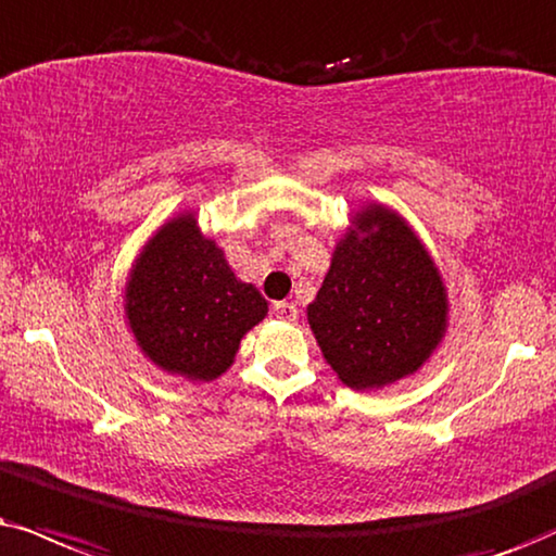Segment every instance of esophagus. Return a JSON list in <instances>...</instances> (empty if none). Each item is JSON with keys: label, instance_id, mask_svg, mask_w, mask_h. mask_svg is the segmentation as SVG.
Returning <instances> with one entry per match:
<instances>
[{"label": "esophagus", "instance_id": "obj_1", "mask_svg": "<svg viewBox=\"0 0 556 556\" xmlns=\"http://www.w3.org/2000/svg\"><path fill=\"white\" fill-rule=\"evenodd\" d=\"M273 314H276L278 319L296 321L299 309H296V306H293V304H289V301H276V304H273Z\"/></svg>", "mask_w": 556, "mask_h": 556}]
</instances>
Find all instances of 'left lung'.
I'll list each match as a JSON object with an SVG mask.
<instances>
[{
    "label": "left lung",
    "mask_w": 556,
    "mask_h": 556,
    "mask_svg": "<svg viewBox=\"0 0 556 556\" xmlns=\"http://www.w3.org/2000/svg\"><path fill=\"white\" fill-rule=\"evenodd\" d=\"M309 304L321 353L353 389L415 374L445 330V291L420 239L392 211H361Z\"/></svg>",
    "instance_id": "8db88e82"
}]
</instances>
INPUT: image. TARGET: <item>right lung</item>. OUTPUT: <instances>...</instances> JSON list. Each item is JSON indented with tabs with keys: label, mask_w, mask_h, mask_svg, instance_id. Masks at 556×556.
Here are the masks:
<instances>
[{
	"label": "right lung",
	"mask_w": 556,
	"mask_h": 556,
	"mask_svg": "<svg viewBox=\"0 0 556 556\" xmlns=\"http://www.w3.org/2000/svg\"><path fill=\"white\" fill-rule=\"evenodd\" d=\"M267 301L226 265L193 216L156 231L136 260L126 314L141 351L164 371L211 381L231 366L242 334L265 317Z\"/></svg>",
	"instance_id": "right-lung-1"
}]
</instances>
